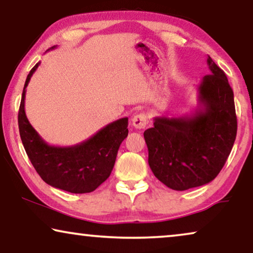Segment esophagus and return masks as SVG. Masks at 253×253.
<instances>
[{
  "label": "esophagus",
  "instance_id": "1",
  "mask_svg": "<svg viewBox=\"0 0 253 253\" xmlns=\"http://www.w3.org/2000/svg\"><path fill=\"white\" fill-rule=\"evenodd\" d=\"M131 124H133V126L136 128V129H144L148 125V117L144 112L137 113V115H135L133 117V119H131Z\"/></svg>",
  "mask_w": 253,
  "mask_h": 253
}]
</instances>
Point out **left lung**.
I'll list each match as a JSON object with an SVG mask.
<instances>
[{"instance_id":"left-lung-1","label":"left lung","mask_w":253,"mask_h":253,"mask_svg":"<svg viewBox=\"0 0 253 253\" xmlns=\"http://www.w3.org/2000/svg\"><path fill=\"white\" fill-rule=\"evenodd\" d=\"M210 74L197 88L198 106L191 115L155 117L144 131L149 166L173 190L211 182L222 169L237 131L234 92L226 74L208 57Z\"/></svg>"}]
</instances>
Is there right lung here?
Wrapping results in <instances>:
<instances>
[{"label":"right lung","mask_w":253,"mask_h":253,"mask_svg":"<svg viewBox=\"0 0 253 253\" xmlns=\"http://www.w3.org/2000/svg\"><path fill=\"white\" fill-rule=\"evenodd\" d=\"M39 65L40 63L28 73L19 106L18 126L25 151L35 170L49 186L72 194L91 193L112 172L120 144L128 135V118L109 124L79 144L70 147L48 144L25 113L26 87Z\"/></svg>","instance_id":"right-lung-1"}]
</instances>
